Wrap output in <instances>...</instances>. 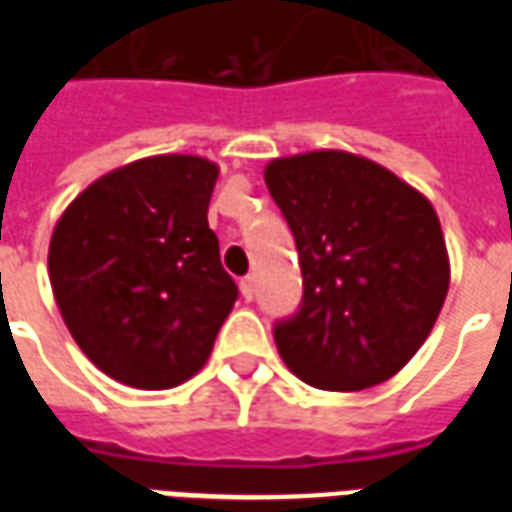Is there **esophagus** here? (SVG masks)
Here are the masks:
<instances>
[{
  "mask_svg": "<svg viewBox=\"0 0 512 512\" xmlns=\"http://www.w3.org/2000/svg\"><path fill=\"white\" fill-rule=\"evenodd\" d=\"M238 288H241V296H244L246 301L255 299V279L252 277L241 279V282H238Z\"/></svg>",
  "mask_w": 512,
  "mask_h": 512,
  "instance_id": "1",
  "label": "esophagus"
}]
</instances>
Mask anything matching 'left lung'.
<instances>
[{
  "label": "left lung",
  "mask_w": 512,
  "mask_h": 512,
  "mask_svg": "<svg viewBox=\"0 0 512 512\" xmlns=\"http://www.w3.org/2000/svg\"><path fill=\"white\" fill-rule=\"evenodd\" d=\"M266 186L293 233L304 285L299 310L274 323L282 362L334 392L395 376L450 288L433 205L389 169L340 150L277 158Z\"/></svg>",
  "instance_id": "1"
}]
</instances>
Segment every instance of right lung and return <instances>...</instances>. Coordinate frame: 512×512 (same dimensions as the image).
<instances>
[{"mask_svg":"<svg viewBox=\"0 0 512 512\" xmlns=\"http://www.w3.org/2000/svg\"><path fill=\"white\" fill-rule=\"evenodd\" d=\"M219 169L153 156L109 172L54 227L49 277L73 340L136 389L183 384L211 356L238 299L208 202Z\"/></svg>","mask_w":512,"mask_h":512,"instance_id":"obj_1","label":"right lung"}]
</instances>
